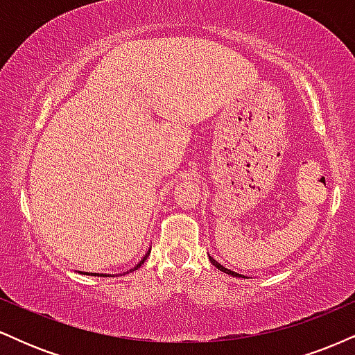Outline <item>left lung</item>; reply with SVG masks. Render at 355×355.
I'll return each mask as SVG.
<instances>
[{"instance_id": "left-lung-1", "label": "left lung", "mask_w": 355, "mask_h": 355, "mask_svg": "<svg viewBox=\"0 0 355 355\" xmlns=\"http://www.w3.org/2000/svg\"><path fill=\"white\" fill-rule=\"evenodd\" d=\"M209 259H210V262H211V263H214V266L218 268V270L225 272V274H229V275H234V277H242V275H240V274H237V272H234V270H230V268H225V267H223V266H222V263H218V262H217V260H215V259H214V257H210V255H209ZM243 279H245V277H243Z\"/></svg>"}]
</instances>
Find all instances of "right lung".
Returning a JSON list of instances; mask_svg holds the SVG:
<instances>
[{"label":"right lung","mask_w":355,"mask_h":355,"mask_svg":"<svg viewBox=\"0 0 355 355\" xmlns=\"http://www.w3.org/2000/svg\"><path fill=\"white\" fill-rule=\"evenodd\" d=\"M148 254H150V250H148V252H146V254H145V257H144V259H141V260H140V262H138L135 267H133V268H130V270H128V272H133V270H137V268H140L141 266H144V262H145V260H146V257H148ZM128 272H125V274H128ZM80 274H85V275H95V277H110V274H92V272H80Z\"/></svg>","instance_id":"1"}]
</instances>
